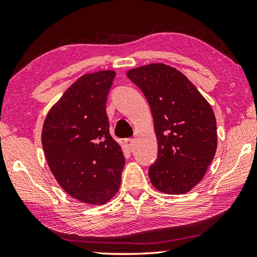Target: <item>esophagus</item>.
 Here are the masks:
<instances>
[{"mask_svg":"<svg viewBox=\"0 0 257 257\" xmlns=\"http://www.w3.org/2000/svg\"><path fill=\"white\" fill-rule=\"evenodd\" d=\"M124 144L128 147L129 151H134L135 149V139L134 138H127L124 139Z\"/></svg>","mask_w":257,"mask_h":257,"instance_id":"1","label":"esophagus"}]
</instances>
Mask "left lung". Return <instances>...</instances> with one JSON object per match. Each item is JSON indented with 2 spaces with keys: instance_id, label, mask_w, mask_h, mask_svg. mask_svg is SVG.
<instances>
[{
  "instance_id": "obj_1",
  "label": "left lung",
  "mask_w": 257,
  "mask_h": 257,
  "mask_svg": "<svg viewBox=\"0 0 257 257\" xmlns=\"http://www.w3.org/2000/svg\"><path fill=\"white\" fill-rule=\"evenodd\" d=\"M127 76L150 104L158 139L150 179L159 191L188 193L199 184L217 146L213 108L188 78L164 63L130 69Z\"/></svg>"
}]
</instances>
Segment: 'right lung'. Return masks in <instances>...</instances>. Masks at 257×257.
Listing matches in <instances>:
<instances>
[{"instance_id": "right-lung-1", "label": "right lung", "mask_w": 257, "mask_h": 257, "mask_svg": "<svg viewBox=\"0 0 257 257\" xmlns=\"http://www.w3.org/2000/svg\"><path fill=\"white\" fill-rule=\"evenodd\" d=\"M115 71L85 73L53 104L42 145L58 184L71 197L102 205L118 193L125 159L108 130L106 98Z\"/></svg>"}]
</instances>
